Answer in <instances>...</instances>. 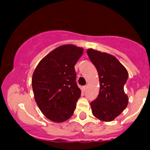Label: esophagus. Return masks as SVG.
Wrapping results in <instances>:
<instances>
[{
    "instance_id": "1",
    "label": "esophagus",
    "mask_w": 150,
    "mask_h": 150,
    "mask_svg": "<svg viewBox=\"0 0 150 150\" xmlns=\"http://www.w3.org/2000/svg\"><path fill=\"white\" fill-rule=\"evenodd\" d=\"M86 89H87V86H83V87H82V91L85 92L86 91Z\"/></svg>"
}]
</instances>
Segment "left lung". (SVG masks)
Wrapping results in <instances>:
<instances>
[{
  "instance_id": "8db88e82",
  "label": "left lung",
  "mask_w": 150,
  "mask_h": 150,
  "mask_svg": "<svg viewBox=\"0 0 150 150\" xmlns=\"http://www.w3.org/2000/svg\"><path fill=\"white\" fill-rule=\"evenodd\" d=\"M87 54L97 69L100 83L99 95L91 102L92 113L99 120L112 121L128 105L124 92L128 71L114 56L92 48L87 50Z\"/></svg>"
}]
</instances>
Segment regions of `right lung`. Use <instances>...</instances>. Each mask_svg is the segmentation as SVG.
<instances>
[{
  "instance_id": "1",
  "label": "right lung",
  "mask_w": 150,
  "mask_h": 150,
  "mask_svg": "<svg viewBox=\"0 0 150 150\" xmlns=\"http://www.w3.org/2000/svg\"><path fill=\"white\" fill-rule=\"evenodd\" d=\"M83 49L64 45L53 50L38 64L32 78L35 99L49 120L61 122L73 115L81 91L75 65Z\"/></svg>"
}]
</instances>
